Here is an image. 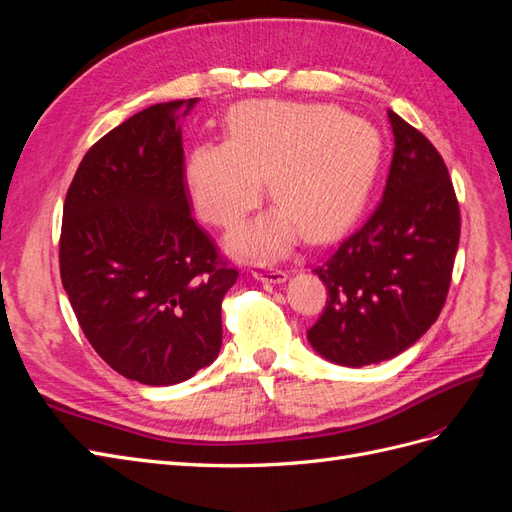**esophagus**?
<instances>
[{
	"mask_svg": "<svg viewBox=\"0 0 512 512\" xmlns=\"http://www.w3.org/2000/svg\"><path fill=\"white\" fill-rule=\"evenodd\" d=\"M252 275L256 277V280L265 282V284H282V282H286V277H288L286 271L273 269V267H254Z\"/></svg>",
	"mask_w": 512,
	"mask_h": 512,
	"instance_id": "1",
	"label": "esophagus"
}]
</instances>
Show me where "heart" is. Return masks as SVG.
I'll list each match as a JSON object with an SVG mask.
<instances>
[{"label": "heart", "mask_w": 512, "mask_h": 512, "mask_svg": "<svg viewBox=\"0 0 512 512\" xmlns=\"http://www.w3.org/2000/svg\"><path fill=\"white\" fill-rule=\"evenodd\" d=\"M378 134L335 106L250 102L228 119L226 143H203L185 177L196 207L215 226H235L262 198L277 207L228 237L247 258H277L303 235L322 241L361 207L378 162Z\"/></svg>", "instance_id": "1"}]
</instances>
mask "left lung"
Wrapping results in <instances>:
<instances>
[{
    "label": "left lung",
    "instance_id": "left-lung-1",
    "mask_svg": "<svg viewBox=\"0 0 512 512\" xmlns=\"http://www.w3.org/2000/svg\"><path fill=\"white\" fill-rule=\"evenodd\" d=\"M389 121L395 149L382 200L314 269L329 299L307 339L346 367L389 361L427 333L459 245V203L442 156L397 113Z\"/></svg>",
    "mask_w": 512,
    "mask_h": 512
}]
</instances>
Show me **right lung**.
<instances>
[{
  "label": "right lung",
  "instance_id": "obj_1",
  "mask_svg": "<svg viewBox=\"0 0 512 512\" xmlns=\"http://www.w3.org/2000/svg\"><path fill=\"white\" fill-rule=\"evenodd\" d=\"M196 102L153 104L102 136L64 203L59 273L76 320L117 374L149 386L218 359L239 277L190 213L179 119Z\"/></svg>",
  "mask_w": 512,
  "mask_h": 512
}]
</instances>
